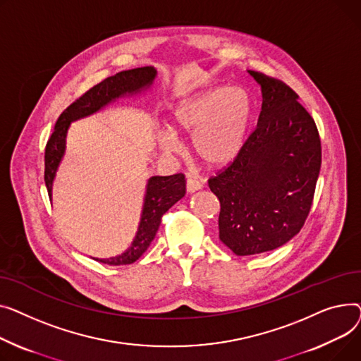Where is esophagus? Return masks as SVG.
Listing matches in <instances>:
<instances>
[{
  "instance_id": "34e87169",
  "label": "esophagus",
  "mask_w": 361,
  "mask_h": 361,
  "mask_svg": "<svg viewBox=\"0 0 361 361\" xmlns=\"http://www.w3.org/2000/svg\"><path fill=\"white\" fill-rule=\"evenodd\" d=\"M202 185H204V180H198L195 178H188L186 179V190L190 194L195 192V190H200L202 188Z\"/></svg>"
}]
</instances>
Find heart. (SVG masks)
I'll return each mask as SVG.
<instances>
[{"instance_id":"heart-1","label":"heart","mask_w":361,"mask_h":361,"mask_svg":"<svg viewBox=\"0 0 361 361\" xmlns=\"http://www.w3.org/2000/svg\"><path fill=\"white\" fill-rule=\"evenodd\" d=\"M252 102L242 87H216L182 100L172 112L171 130L159 134L161 152L178 153L176 134H192V150L208 164H226L243 148Z\"/></svg>"}]
</instances>
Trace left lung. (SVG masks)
<instances>
[{
  "instance_id": "left-lung-1",
  "label": "left lung",
  "mask_w": 361,
  "mask_h": 361,
  "mask_svg": "<svg viewBox=\"0 0 361 361\" xmlns=\"http://www.w3.org/2000/svg\"><path fill=\"white\" fill-rule=\"evenodd\" d=\"M261 86L255 130L208 186L220 201V240L238 257L277 249L303 227L321 171L316 123L286 82L247 71Z\"/></svg>"
}]
</instances>
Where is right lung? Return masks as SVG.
<instances>
[{
    "instance_id": "add662e5",
    "label": "right lung",
    "mask_w": 361,
    "mask_h": 361,
    "mask_svg": "<svg viewBox=\"0 0 361 361\" xmlns=\"http://www.w3.org/2000/svg\"><path fill=\"white\" fill-rule=\"evenodd\" d=\"M157 71L153 67H141L128 71H121L96 84L89 92L80 96L63 111L55 130L45 147V185L49 200H52V183L56 169L66 152V137L71 122L89 116L103 106L122 96H133L152 86ZM186 192V180L182 173L172 176H152L145 186L144 204L138 230L131 246L123 253L108 259H96L106 265H128L135 262L153 242L160 221L166 211L175 205Z\"/></svg>"
}]
</instances>
